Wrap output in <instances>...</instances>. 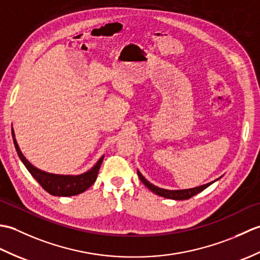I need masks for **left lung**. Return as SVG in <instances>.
<instances>
[{
    "label": "left lung",
    "mask_w": 260,
    "mask_h": 260,
    "mask_svg": "<svg viewBox=\"0 0 260 260\" xmlns=\"http://www.w3.org/2000/svg\"><path fill=\"white\" fill-rule=\"evenodd\" d=\"M137 174H139V178L143 182V183H144V185L147 186L153 193H155V194H157L159 197L172 199V200H187V199H190L193 196L198 194V193H200L204 189H207L209 185H211L213 183V182H210V183L203 184V185L197 186V187H192V189H186V190H165V189H161V187H157L155 185H153L152 183H150V182H148L144 178V176L141 174L140 171H137Z\"/></svg>",
    "instance_id": "8db88e82"
}]
</instances>
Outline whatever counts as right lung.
<instances>
[{
  "label": "right lung",
  "instance_id": "add662e5",
  "mask_svg": "<svg viewBox=\"0 0 260 260\" xmlns=\"http://www.w3.org/2000/svg\"><path fill=\"white\" fill-rule=\"evenodd\" d=\"M12 136H13L15 150L18 152V155L22 161V163L24 164V167L31 173L33 178L38 181V183L40 184L48 193H50L51 196H57V197L77 196V194H80L82 192H85L88 187H90L93 183H95L99 169H101V165L103 163L104 156L99 158V161L93 165L88 172L82 173L80 175H59V174L47 173L45 171H41L37 169L36 167H33V165L24 157V155L22 154L20 150L18 143H16L13 128H12Z\"/></svg>",
  "mask_w": 260,
  "mask_h": 260
}]
</instances>
